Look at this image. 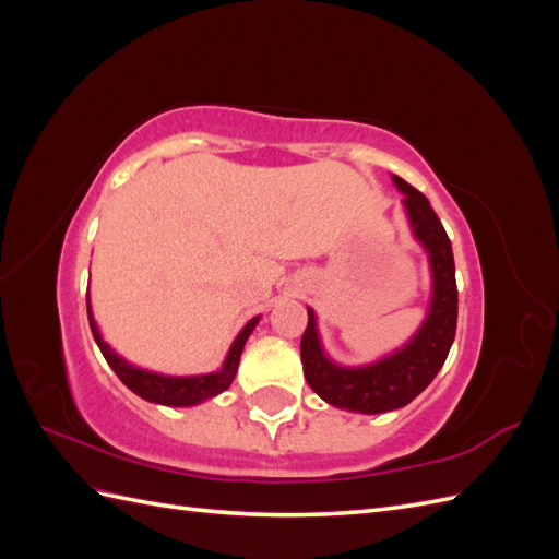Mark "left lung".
<instances>
[{
  "mask_svg": "<svg viewBox=\"0 0 559 559\" xmlns=\"http://www.w3.org/2000/svg\"><path fill=\"white\" fill-rule=\"evenodd\" d=\"M394 183L403 193V207L408 212L415 238L429 251L433 292L425 324L419 326L408 345L376 364L359 368L337 366L326 357L319 343L317 317L310 308L308 329L300 341L302 376L317 396L335 408L364 415L403 408L419 392H425L445 364L456 331V280L448 233L425 193H419L396 175Z\"/></svg>",
  "mask_w": 559,
  "mask_h": 559,
  "instance_id": "1",
  "label": "left lung"
}]
</instances>
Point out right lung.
Segmentation results:
<instances>
[{
  "mask_svg": "<svg viewBox=\"0 0 559 559\" xmlns=\"http://www.w3.org/2000/svg\"><path fill=\"white\" fill-rule=\"evenodd\" d=\"M86 306H88V321H91V331H93L95 343H97L99 352H103V357L107 359V364L111 366L114 373L121 378V382L128 389H132V392L138 396H142L151 403L175 405V408H181V405H195V403L212 399L216 394H222L224 389H228L230 382L235 380V373H238L240 354L245 349L247 337L259 324V317H253V319L247 321V326L233 341L222 370H216V373H207V376L175 378V376L151 373V370L132 366L123 357H118V354L103 341V335H99V329H97L93 312H91V300L88 298H86Z\"/></svg>",
  "mask_w": 559,
  "mask_h": 559,
  "instance_id": "add662e5",
  "label": "right lung"
}]
</instances>
